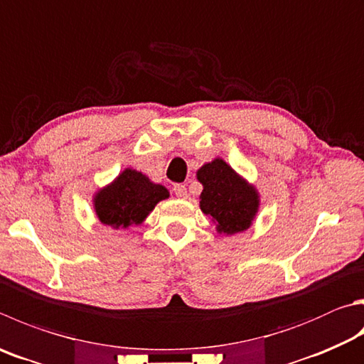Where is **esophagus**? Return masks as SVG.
Wrapping results in <instances>:
<instances>
[{
  "instance_id": "1",
  "label": "esophagus",
  "mask_w": 364,
  "mask_h": 364,
  "mask_svg": "<svg viewBox=\"0 0 364 364\" xmlns=\"http://www.w3.org/2000/svg\"><path fill=\"white\" fill-rule=\"evenodd\" d=\"M173 193H175L176 197H181V199H184V197L188 196V191H186V188L183 186V184H175Z\"/></svg>"
}]
</instances>
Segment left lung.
Instances as JSON below:
<instances>
[{
    "mask_svg": "<svg viewBox=\"0 0 364 364\" xmlns=\"http://www.w3.org/2000/svg\"><path fill=\"white\" fill-rule=\"evenodd\" d=\"M203 186L199 196L202 213L215 223L216 232L234 235L253 226L259 211V193L230 165L215 157L196 171Z\"/></svg>",
    "mask_w": 364,
    "mask_h": 364,
    "instance_id": "left-lung-1",
    "label": "left lung"
}]
</instances>
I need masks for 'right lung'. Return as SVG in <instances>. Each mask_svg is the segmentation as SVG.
Segmentation results:
<instances>
[{
  "mask_svg": "<svg viewBox=\"0 0 364 364\" xmlns=\"http://www.w3.org/2000/svg\"><path fill=\"white\" fill-rule=\"evenodd\" d=\"M170 197L168 189L135 168H124L107 186L92 196L95 216L103 226L129 229L140 226L161 200Z\"/></svg>",
  "mask_w": 364,
  "mask_h": 364,
  "instance_id": "obj_1",
  "label": "right lung"
}]
</instances>
